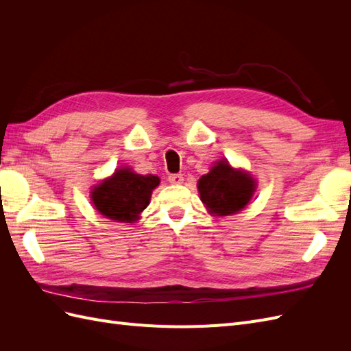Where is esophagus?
<instances>
[{"label": "esophagus", "mask_w": 351, "mask_h": 351, "mask_svg": "<svg viewBox=\"0 0 351 351\" xmlns=\"http://www.w3.org/2000/svg\"><path fill=\"white\" fill-rule=\"evenodd\" d=\"M168 182L171 184H182L184 182V177H183V174H169Z\"/></svg>", "instance_id": "obj_1"}]
</instances>
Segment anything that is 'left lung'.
I'll return each instance as SVG.
<instances>
[{
	"label": "left lung",
	"mask_w": 351,
	"mask_h": 351,
	"mask_svg": "<svg viewBox=\"0 0 351 351\" xmlns=\"http://www.w3.org/2000/svg\"><path fill=\"white\" fill-rule=\"evenodd\" d=\"M197 190L209 214L224 217L237 214L249 204L256 182L250 174L232 168L227 159H221L199 178Z\"/></svg>",
	"instance_id": "left-lung-1"
}]
</instances>
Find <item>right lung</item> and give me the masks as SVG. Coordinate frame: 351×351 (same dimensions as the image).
Listing matches in <instances>:
<instances>
[{"label": "right lung", "mask_w": 351, "mask_h": 351, "mask_svg": "<svg viewBox=\"0 0 351 351\" xmlns=\"http://www.w3.org/2000/svg\"><path fill=\"white\" fill-rule=\"evenodd\" d=\"M156 176H142L132 168H119L92 190V202L101 215L117 222H134L149 205Z\"/></svg>", "instance_id": "obj_1"}]
</instances>
